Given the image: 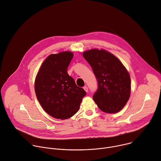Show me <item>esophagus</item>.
I'll list each match as a JSON object with an SVG mask.
<instances>
[{
  "label": "esophagus",
  "mask_w": 161,
  "mask_h": 161,
  "mask_svg": "<svg viewBox=\"0 0 161 161\" xmlns=\"http://www.w3.org/2000/svg\"><path fill=\"white\" fill-rule=\"evenodd\" d=\"M84 89L85 90V91H86V92H88V87H87V86H84Z\"/></svg>",
  "instance_id": "esophagus-1"
}]
</instances>
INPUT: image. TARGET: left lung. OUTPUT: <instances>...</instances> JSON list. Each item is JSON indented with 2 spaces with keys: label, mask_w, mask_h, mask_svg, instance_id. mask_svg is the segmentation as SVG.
<instances>
[{
  "label": "left lung",
  "mask_w": 161,
  "mask_h": 161,
  "mask_svg": "<svg viewBox=\"0 0 161 161\" xmlns=\"http://www.w3.org/2000/svg\"><path fill=\"white\" fill-rule=\"evenodd\" d=\"M98 80V89L93 100L103 112H119L129 100L131 79L121 61L104 49H93L83 53Z\"/></svg>",
  "instance_id": "left-lung-1"
}]
</instances>
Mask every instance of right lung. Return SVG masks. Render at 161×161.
Here are the masks:
<instances>
[{
	"label": "right lung",
	"instance_id": "right-lung-1",
	"mask_svg": "<svg viewBox=\"0 0 161 161\" xmlns=\"http://www.w3.org/2000/svg\"><path fill=\"white\" fill-rule=\"evenodd\" d=\"M73 56L70 51L50 54L36 78L37 98L45 112L56 119H67L75 115L86 94L67 73Z\"/></svg>",
	"mask_w": 161,
	"mask_h": 161
}]
</instances>
